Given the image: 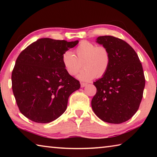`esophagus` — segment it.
<instances>
[{"mask_svg": "<svg viewBox=\"0 0 157 157\" xmlns=\"http://www.w3.org/2000/svg\"><path fill=\"white\" fill-rule=\"evenodd\" d=\"M86 85H87L86 83H83V82H82V83H81V87H82V88H83V87L86 86Z\"/></svg>", "mask_w": 157, "mask_h": 157, "instance_id": "obj_1", "label": "esophagus"}]
</instances>
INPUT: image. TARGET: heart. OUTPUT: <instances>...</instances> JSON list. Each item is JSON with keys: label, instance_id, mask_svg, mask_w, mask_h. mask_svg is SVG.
<instances>
[{"label": "heart", "instance_id": "heart-1", "mask_svg": "<svg viewBox=\"0 0 157 157\" xmlns=\"http://www.w3.org/2000/svg\"><path fill=\"white\" fill-rule=\"evenodd\" d=\"M75 55L71 51L63 53L62 61L63 67L70 75H75L82 68L84 69L78 75L82 81H90L101 78L107 72L110 65V55L106 48L83 41L75 50Z\"/></svg>", "mask_w": 157, "mask_h": 157}]
</instances>
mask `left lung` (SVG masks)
I'll return each instance as SVG.
<instances>
[{"label":"left lung","mask_w":157,"mask_h":157,"mask_svg":"<svg viewBox=\"0 0 157 157\" xmlns=\"http://www.w3.org/2000/svg\"><path fill=\"white\" fill-rule=\"evenodd\" d=\"M96 43L109 52L110 65L94 82L97 92L91 100L92 109L106 123H124L136 113L141 102L145 84L142 64L135 50L121 39L101 36Z\"/></svg>","instance_id":"left-lung-1"}]
</instances>
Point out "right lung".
Returning a JSON list of instances; mask_svg holds the SVG:
<instances>
[{"label": "right lung", "instance_id": "1", "mask_svg": "<svg viewBox=\"0 0 157 157\" xmlns=\"http://www.w3.org/2000/svg\"><path fill=\"white\" fill-rule=\"evenodd\" d=\"M78 43L41 38L18 55L12 73V91L26 118L48 123L64 113L69 96L80 84L66 72L62 57Z\"/></svg>", "mask_w": 157, "mask_h": 157}]
</instances>
